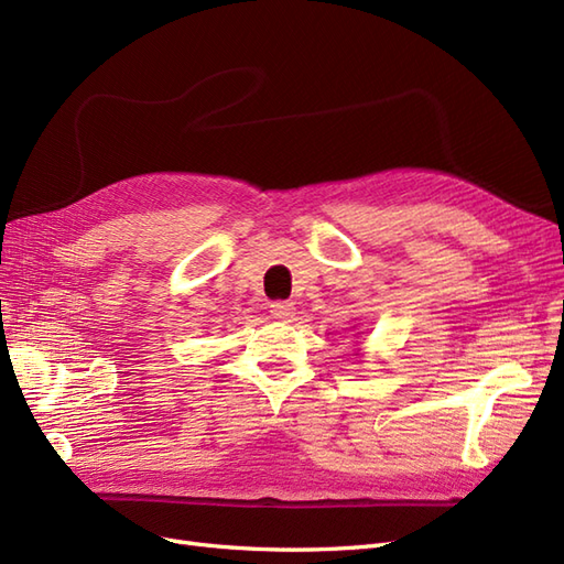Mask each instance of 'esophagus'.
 <instances>
[{
    "label": "esophagus",
    "instance_id": "esophagus-1",
    "mask_svg": "<svg viewBox=\"0 0 564 564\" xmlns=\"http://www.w3.org/2000/svg\"><path fill=\"white\" fill-rule=\"evenodd\" d=\"M270 313H272V317H275V319L289 322V319L296 315V308H294V303H289V301H275V303L270 305Z\"/></svg>",
    "mask_w": 564,
    "mask_h": 564
}]
</instances>
